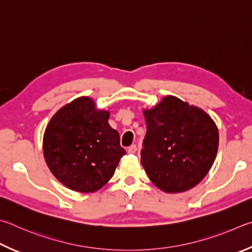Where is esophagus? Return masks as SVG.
Returning <instances> with one entry per match:
<instances>
[{"mask_svg": "<svg viewBox=\"0 0 252 252\" xmlns=\"http://www.w3.org/2000/svg\"><path fill=\"white\" fill-rule=\"evenodd\" d=\"M136 151H137V146H136V145H131V146L127 148V153L128 154H134L136 153Z\"/></svg>", "mask_w": 252, "mask_h": 252, "instance_id": "1", "label": "esophagus"}]
</instances>
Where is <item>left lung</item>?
<instances>
[{"label":"left lung","mask_w":252,"mask_h":252,"mask_svg":"<svg viewBox=\"0 0 252 252\" xmlns=\"http://www.w3.org/2000/svg\"><path fill=\"white\" fill-rule=\"evenodd\" d=\"M147 133L140 162L149 179L166 192L199 184L216 159L218 128L208 114L175 96L144 110Z\"/></svg>","instance_id":"1"}]
</instances>
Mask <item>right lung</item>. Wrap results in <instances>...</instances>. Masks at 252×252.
I'll use <instances>...</instances> for the list:
<instances>
[{"label":"right lung","instance_id":"add662e5","mask_svg":"<svg viewBox=\"0 0 252 252\" xmlns=\"http://www.w3.org/2000/svg\"><path fill=\"white\" fill-rule=\"evenodd\" d=\"M109 112L79 97L51 118L43 137L44 158L59 180L79 192L98 190L113 177L126 152L108 124Z\"/></svg>","mask_w":252,"mask_h":252}]
</instances>
